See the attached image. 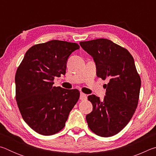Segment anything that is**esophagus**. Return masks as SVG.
I'll return each mask as SVG.
<instances>
[{"instance_id": "obj_1", "label": "esophagus", "mask_w": 156, "mask_h": 156, "mask_svg": "<svg viewBox=\"0 0 156 156\" xmlns=\"http://www.w3.org/2000/svg\"><path fill=\"white\" fill-rule=\"evenodd\" d=\"M87 96L86 94H84V93H80V99L81 100H87Z\"/></svg>"}]
</instances>
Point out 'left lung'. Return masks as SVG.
I'll return each instance as SVG.
<instances>
[{
  "label": "left lung",
  "mask_w": 156,
  "mask_h": 156,
  "mask_svg": "<svg viewBox=\"0 0 156 156\" xmlns=\"http://www.w3.org/2000/svg\"><path fill=\"white\" fill-rule=\"evenodd\" d=\"M80 44L94 58L98 77L109 80L102 101L95 95L88 96L93 111L87 115V122L96 135L113 136L125 127L136 112L140 77L129 51L112 41L99 38Z\"/></svg>",
  "instance_id": "left-lung-1"
}]
</instances>
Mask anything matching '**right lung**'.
Returning <instances> with one entry per match:
<instances>
[{
    "label": "right lung",
    "instance_id": "add662e5",
    "mask_svg": "<svg viewBox=\"0 0 156 156\" xmlns=\"http://www.w3.org/2000/svg\"><path fill=\"white\" fill-rule=\"evenodd\" d=\"M77 43L53 40L30 47L16 70V100L23 120L37 133L51 136L65 127L80 98L78 89L54 87L66 73L69 56Z\"/></svg>",
    "mask_w": 156,
    "mask_h": 156
}]
</instances>
